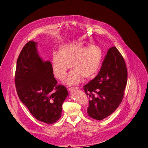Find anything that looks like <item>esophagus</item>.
Instances as JSON below:
<instances>
[{
	"label": "esophagus",
	"instance_id": "obj_1",
	"mask_svg": "<svg viewBox=\"0 0 148 148\" xmlns=\"http://www.w3.org/2000/svg\"><path fill=\"white\" fill-rule=\"evenodd\" d=\"M79 88H78V87H77V86H76V87H71V88H69V90L70 91H74V90H78Z\"/></svg>",
	"mask_w": 148,
	"mask_h": 148
}]
</instances>
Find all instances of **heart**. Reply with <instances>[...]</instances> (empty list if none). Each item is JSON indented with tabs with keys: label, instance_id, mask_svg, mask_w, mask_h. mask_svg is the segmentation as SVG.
<instances>
[{
	"label": "heart",
	"instance_id": "b5f03b06",
	"mask_svg": "<svg viewBox=\"0 0 148 148\" xmlns=\"http://www.w3.org/2000/svg\"><path fill=\"white\" fill-rule=\"evenodd\" d=\"M102 59L100 47L91 45L84 47L82 43H70L60 47L59 52L53 53L52 60L53 73L59 80H63L71 66L73 67L66 78L68 84L79 83L84 77L91 78L99 70Z\"/></svg>",
	"mask_w": 148,
	"mask_h": 148
}]
</instances>
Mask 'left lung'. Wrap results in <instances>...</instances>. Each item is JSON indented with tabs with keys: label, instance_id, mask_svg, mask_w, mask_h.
Listing matches in <instances>:
<instances>
[{
	"label": "left lung",
	"instance_id": "left-lung-1",
	"mask_svg": "<svg viewBox=\"0 0 148 148\" xmlns=\"http://www.w3.org/2000/svg\"><path fill=\"white\" fill-rule=\"evenodd\" d=\"M127 69L122 54L115 46L107 51L99 73L83 86L90 99L87 112L101 120L117 109L124 96L127 83Z\"/></svg>",
	"mask_w": 148,
	"mask_h": 148
}]
</instances>
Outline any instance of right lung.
Here are the masks:
<instances>
[{"mask_svg":"<svg viewBox=\"0 0 148 148\" xmlns=\"http://www.w3.org/2000/svg\"><path fill=\"white\" fill-rule=\"evenodd\" d=\"M16 92L33 117L47 124L62 115V106L69 95L66 88L57 84L52 64L38 55L36 42L25 44L17 59L15 76Z\"/></svg>","mask_w":148,"mask_h":148,"instance_id":"1","label":"right lung"}]
</instances>
